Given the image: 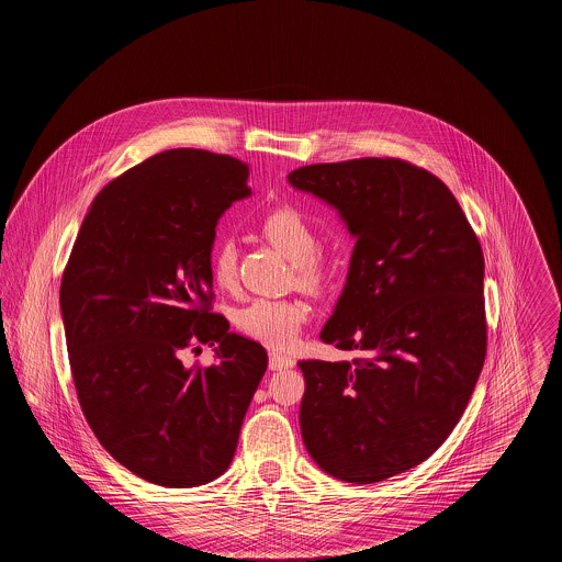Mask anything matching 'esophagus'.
<instances>
[{"instance_id":"34e87169","label":"esophagus","mask_w":562,"mask_h":562,"mask_svg":"<svg viewBox=\"0 0 562 562\" xmlns=\"http://www.w3.org/2000/svg\"><path fill=\"white\" fill-rule=\"evenodd\" d=\"M268 366H270V370H274V372H277V370H288V368H294V359H292L290 355H283V352L272 350Z\"/></svg>"}]
</instances>
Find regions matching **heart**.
Segmentation results:
<instances>
[{
	"instance_id": "heart-1",
	"label": "heart",
	"mask_w": 562,
	"mask_h": 562,
	"mask_svg": "<svg viewBox=\"0 0 562 562\" xmlns=\"http://www.w3.org/2000/svg\"><path fill=\"white\" fill-rule=\"evenodd\" d=\"M261 232L294 266L296 281L312 292H321L333 274V263L322 257L318 236L312 223L296 207H277L261 221ZM212 279L218 288L232 290L238 281V244L234 238H223L214 246L210 259ZM310 318L305 305L296 301L255 299L236 314V324L244 335L285 348L294 344L301 326Z\"/></svg>"
}]
</instances>
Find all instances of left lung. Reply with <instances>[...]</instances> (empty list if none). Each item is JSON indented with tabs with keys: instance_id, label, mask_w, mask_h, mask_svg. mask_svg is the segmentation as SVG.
I'll return each mask as SVG.
<instances>
[{
	"instance_id": "obj_1",
	"label": "left lung",
	"mask_w": 562,
	"mask_h": 562,
	"mask_svg": "<svg viewBox=\"0 0 562 562\" xmlns=\"http://www.w3.org/2000/svg\"><path fill=\"white\" fill-rule=\"evenodd\" d=\"M288 179L355 238L321 337L361 357L299 363L305 448L333 479H392L448 439L481 376V244L448 186L408 161L312 164Z\"/></svg>"
}]
</instances>
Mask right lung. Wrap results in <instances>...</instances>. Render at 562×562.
Instances as JSON below:
<instances>
[{
  "mask_svg": "<svg viewBox=\"0 0 562 562\" xmlns=\"http://www.w3.org/2000/svg\"><path fill=\"white\" fill-rule=\"evenodd\" d=\"M248 166L170 149L110 181L90 203L60 285L71 374L99 443L168 488L216 481L238 448L268 368L261 344L210 314L221 216L252 192ZM201 340L217 363L188 369Z\"/></svg>",
  "mask_w": 562,
  "mask_h": 562,
  "instance_id": "1",
  "label": "right lung"
}]
</instances>
